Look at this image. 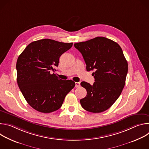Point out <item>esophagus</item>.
<instances>
[{
    "instance_id": "34e87169",
    "label": "esophagus",
    "mask_w": 149,
    "mask_h": 149,
    "mask_svg": "<svg viewBox=\"0 0 149 149\" xmlns=\"http://www.w3.org/2000/svg\"><path fill=\"white\" fill-rule=\"evenodd\" d=\"M80 87V82H75V87Z\"/></svg>"
}]
</instances>
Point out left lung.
<instances>
[{"mask_svg": "<svg viewBox=\"0 0 149 149\" xmlns=\"http://www.w3.org/2000/svg\"><path fill=\"white\" fill-rule=\"evenodd\" d=\"M82 54L87 71L95 70L93 85L82 81L86 97L80 100L86 110L98 113L109 109L120 95L128 72V63L117 42L98 36L74 44Z\"/></svg>", "mask_w": 149, "mask_h": 149, "instance_id": "8db88e82", "label": "left lung"}]
</instances>
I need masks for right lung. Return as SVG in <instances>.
Instances as JSON below:
<instances>
[{"label": "right lung", "instance_id": "add662e5", "mask_svg": "<svg viewBox=\"0 0 149 149\" xmlns=\"http://www.w3.org/2000/svg\"><path fill=\"white\" fill-rule=\"evenodd\" d=\"M72 46V43L43 39L31 42L19 56L18 86L27 102L36 111L49 113L58 110L75 87L73 81L61 79L51 73L58 66L61 55Z\"/></svg>", "mask_w": 149, "mask_h": 149}]
</instances>
